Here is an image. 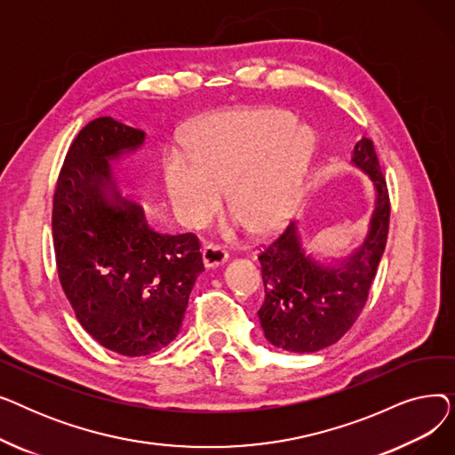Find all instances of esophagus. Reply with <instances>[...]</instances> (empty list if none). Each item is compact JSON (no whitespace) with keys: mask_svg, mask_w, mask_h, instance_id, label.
<instances>
[{"mask_svg":"<svg viewBox=\"0 0 455 455\" xmlns=\"http://www.w3.org/2000/svg\"><path fill=\"white\" fill-rule=\"evenodd\" d=\"M227 259H228V252L221 245H218V243H206L203 247V261H204L206 267L223 266Z\"/></svg>","mask_w":455,"mask_h":455,"instance_id":"1","label":"esophagus"}]
</instances>
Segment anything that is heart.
Listing matches in <instances>:
<instances>
[{"label":"heart","instance_id":"1","mask_svg":"<svg viewBox=\"0 0 455 455\" xmlns=\"http://www.w3.org/2000/svg\"><path fill=\"white\" fill-rule=\"evenodd\" d=\"M282 110H251L212 117L191 141V158L167 167L172 204L182 223L203 227L228 204L256 232L290 218L315 149L314 132Z\"/></svg>","mask_w":455,"mask_h":455}]
</instances>
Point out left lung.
<instances>
[{
    "mask_svg": "<svg viewBox=\"0 0 455 455\" xmlns=\"http://www.w3.org/2000/svg\"><path fill=\"white\" fill-rule=\"evenodd\" d=\"M352 162L369 173L376 204L365 243L336 267L304 254L295 223L261 247L258 259L266 299L258 309L269 343L288 352H317L339 341L369 299L389 234V189L371 138L355 143Z\"/></svg>",
    "mask_w": 455,
    "mask_h": 455,
    "instance_id": "left-lung-1",
    "label": "left lung"
}]
</instances>
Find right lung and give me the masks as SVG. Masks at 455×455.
Returning a JSON list of instances; mask_svg holds the SVG:
<instances>
[{"mask_svg": "<svg viewBox=\"0 0 455 455\" xmlns=\"http://www.w3.org/2000/svg\"><path fill=\"white\" fill-rule=\"evenodd\" d=\"M143 138L110 116L83 127L60 167L52 215L57 273L77 321L101 347L129 357L177 338L204 271L196 234L153 230L112 182L108 160Z\"/></svg>", "mask_w": 455, "mask_h": 455, "instance_id": "1", "label": "right lung"}]
</instances>
